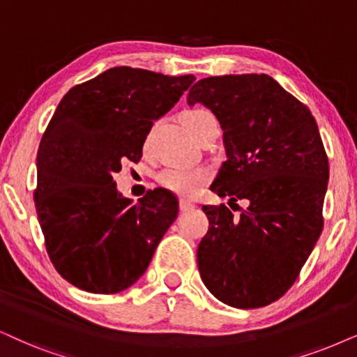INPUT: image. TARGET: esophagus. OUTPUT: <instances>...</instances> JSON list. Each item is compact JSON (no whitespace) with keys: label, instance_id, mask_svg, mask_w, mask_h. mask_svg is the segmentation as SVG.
Returning a JSON list of instances; mask_svg holds the SVG:
<instances>
[{"label":"esophagus","instance_id":"34e87169","mask_svg":"<svg viewBox=\"0 0 357 357\" xmlns=\"http://www.w3.org/2000/svg\"><path fill=\"white\" fill-rule=\"evenodd\" d=\"M194 207H196V206H194L192 202L186 201V199H181V201H179V209H181V212H189V211H192Z\"/></svg>","mask_w":357,"mask_h":357}]
</instances>
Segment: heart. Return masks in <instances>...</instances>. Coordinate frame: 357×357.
Segmentation results:
<instances>
[{
    "instance_id": "1",
    "label": "heart",
    "mask_w": 357,
    "mask_h": 357,
    "mask_svg": "<svg viewBox=\"0 0 357 357\" xmlns=\"http://www.w3.org/2000/svg\"><path fill=\"white\" fill-rule=\"evenodd\" d=\"M211 115L209 112L199 110V108H194V110L184 112L181 120L184 126L188 128V132L191 133L192 128L204 116ZM160 183L165 188H168L169 191H173L179 196L184 197H192L201 191L202 186L209 179V171L206 168H166L158 176Z\"/></svg>"
}]
</instances>
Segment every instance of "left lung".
Here are the masks:
<instances>
[{
    "label": "left lung",
    "mask_w": 357,
    "mask_h": 357,
    "mask_svg": "<svg viewBox=\"0 0 357 357\" xmlns=\"http://www.w3.org/2000/svg\"><path fill=\"white\" fill-rule=\"evenodd\" d=\"M194 103L224 132L227 160L211 191L247 201L238 218L224 204L202 206L201 278L222 303L260 308L293 285L323 231L329 166L317 120L267 74L201 79L188 93Z\"/></svg>",
    "instance_id": "1"
}]
</instances>
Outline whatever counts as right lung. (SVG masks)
<instances>
[{"label": "right lung", "mask_w": 357, "mask_h": 357, "mask_svg": "<svg viewBox=\"0 0 357 357\" xmlns=\"http://www.w3.org/2000/svg\"><path fill=\"white\" fill-rule=\"evenodd\" d=\"M196 77L112 67L66 93L36 158V211L49 259L67 282L119 293L146 272L178 218L166 189L139 204L121 196L114 174L137 163L153 121L168 114Z\"/></svg>", "instance_id": "1"}]
</instances>
